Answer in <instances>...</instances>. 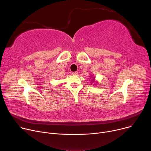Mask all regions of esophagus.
<instances>
[{"label":"esophagus","mask_w":151,"mask_h":151,"mask_svg":"<svg viewBox=\"0 0 151 151\" xmlns=\"http://www.w3.org/2000/svg\"><path fill=\"white\" fill-rule=\"evenodd\" d=\"M72 74H73V75H78V71H75V72H73V73H72Z\"/></svg>","instance_id":"esophagus-1"}]
</instances>
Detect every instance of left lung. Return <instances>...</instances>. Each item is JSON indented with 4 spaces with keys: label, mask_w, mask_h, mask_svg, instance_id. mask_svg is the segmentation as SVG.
Listing matches in <instances>:
<instances>
[{
    "label": "left lung",
    "mask_w": 151,
    "mask_h": 151,
    "mask_svg": "<svg viewBox=\"0 0 151 151\" xmlns=\"http://www.w3.org/2000/svg\"><path fill=\"white\" fill-rule=\"evenodd\" d=\"M93 75L91 76V77H92ZM91 84L92 83H93V85H96L98 83H97V81H96V79H95V77H92V80H91Z\"/></svg>",
    "instance_id": "1"
}]
</instances>
